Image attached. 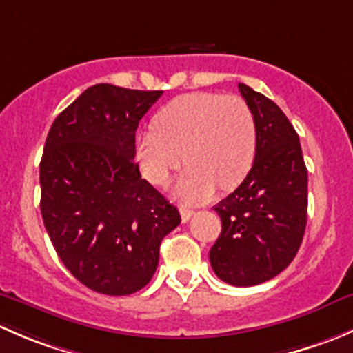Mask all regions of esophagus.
<instances>
[{
	"mask_svg": "<svg viewBox=\"0 0 353 353\" xmlns=\"http://www.w3.org/2000/svg\"><path fill=\"white\" fill-rule=\"evenodd\" d=\"M179 212H181V219H183V222H188V220L191 219V215H193V210H191L190 206H181Z\"/></svg>",
	"mask_w": 353,
	"mask_h": 353,
	"instance_id": "esophagus-1",
	"label": "esophagus"
}]
</instances>
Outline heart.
I'll return each mask as SVG.
<instances>
[{
  "instance_id": "b5f03b06",
  "label": "heart",
  "mask_w": 353,
  "mask_h": 353,
  "mask_svg": "<svg viewBox=\"0 0 353 353\" xmlns=\"http://www.w3.org/2000/svg\"><path fill=\"white\" fill-rule=\"evenodd\" d=\"M258 133L251 109L237 95L191 92L157 112L154 128L137 140L143 176L165 186L184 160L190 165L176 186L184 201L212 198L216 186L232 190L254 163Z\"/></svg>"
}]
</instances>
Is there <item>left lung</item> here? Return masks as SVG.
Masks as SVG:
<instances>
[{
    "mask_svg": "<svg viewBox=\"0 0 353 353\" xmlns=\"http://www.w3.org/2000/svg\"><path fill=\"white\" fill-rule=\"evenodd\" d=\"M258 133L254 163L215 206L222 232L210 265L225 283L252 287L279 275L301 248L307 223V169L301 141L282 109L239 83Z\"/></svg>",
    "mask_w": 353,
    "mask_h": 353,
    "instance_id": "left-lung-1",
    "label": "left lung"
}]
</instances>
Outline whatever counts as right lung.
I'll use <instances>...</instances> for the list:
<instances>
[{"label": "right lung", "instance_id": "add662e5", "mask_svg": "<svg viewBox=\"0 0 353 353\" xmlns=\"http://www.w3.org/2000/svg\"><path fill=\"white\" fill-rule=\"evenodd\" d=\"M162 90L87 88L59 114L41 160V213L71 275L94 292L130 295L159 265L181 215L134 162L138 123Z\"/></svg>", "mask_w": 353, "mask_h": 353}]
</instances>
